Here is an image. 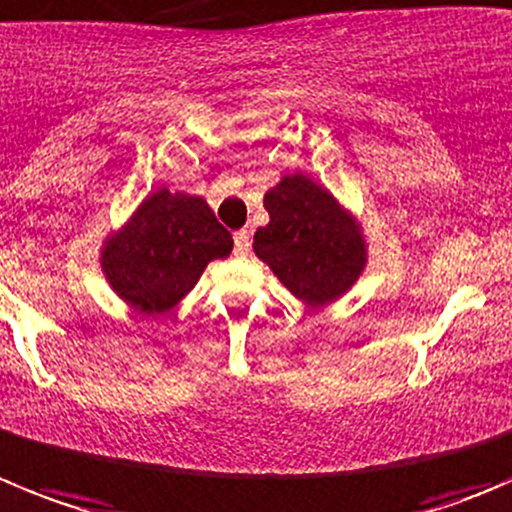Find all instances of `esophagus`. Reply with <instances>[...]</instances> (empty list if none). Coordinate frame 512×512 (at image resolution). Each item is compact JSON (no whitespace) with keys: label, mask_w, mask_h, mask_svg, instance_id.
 I'll list each match as a JSON object with an SVG mask.
<instances>
[{"label":"esophagus","mask_w":512,"mask_h":512,"mask_svg":"<svg viewBox=\"0 0 512 512\" xmlns=\"http://www.w3.org/2000/svg\"><path fill=\"white\" fill-rule=\"evenodd\" d=\"M252 247V234L247 229H240V232H234V255H247Z\"/></svg>","instance_id":"obj_1"}]
</instances>
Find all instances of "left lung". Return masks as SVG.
Returning <instances> with one entry per match:
<instances>
[{
    "label": "left lung",
    "instance_id": "1",
    "mask_svg": "<svg viewBox=\"0 0 512 512\" xmlns=\"http://www.w3.org/2000/svg\"><path fill=\"white\" fill-rule=\"evenodd\" d=\"M270 224L255 232V252L308 305L346 293L364 270V240L336 199L303 174L265 194Z\"/></svg>",
    "mask_w": 512,
    "mask_h": 512
}]
</instances>
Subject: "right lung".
<instances>
[{"mask_svg":"<svg viewBox=\"0 0 512 512\" xmlns=\"http://www.w3.org/2000/svg\"><path fill=\"white\" fill-rule=\"evenodd\" d=\"M229 252L232 234L202 197L161 189L121 234L105 242L103 270L133 308L166 313L194 288L207 262Z\"/></svg>","mask_w":512,"mask_h":512,"instance_id":"1","label":"right lung"}]
</instances>
